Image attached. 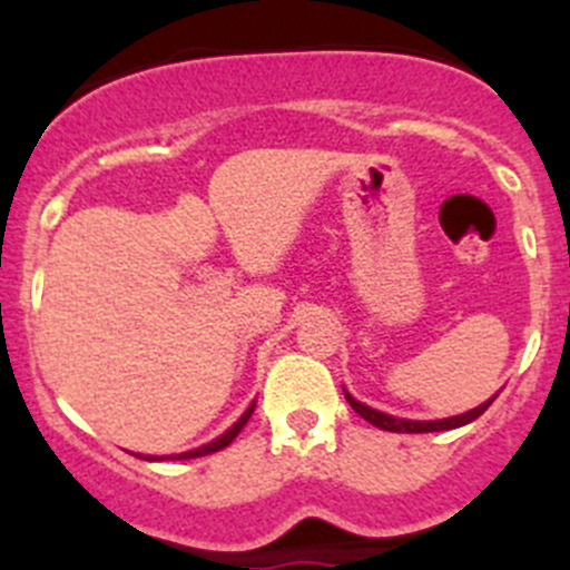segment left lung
<instances>
[{"mask_svg":"<svg viewBox=\"0 0 570 570\" xmlns=\"http://www.w3.org/2000/svg\"><path fill=\"white\" fill-rule=\"evenodd\" d=\"M344 396H347L350 407H353L355 413H358L361 419H366L370 424H375L377 430H389V433H441V430H455V428H463V424L474 422L476 416H482V413L488 411V405H491L493 400H497L499 392L491 396V400H485L482 405L471 407V411L465 413H458V416H446V419H430V422H419V419H400V416H392V413H383L377 411V407L366 405V402H358L353 394L344 389Z\"/></svg>","mask_w":570,"mask_h":570,"instance_id":"8db88e82","label":"left lung"}]
</instances>
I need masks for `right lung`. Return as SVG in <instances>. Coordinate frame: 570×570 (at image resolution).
<instances>
[{
    "label": "right lung",
    "instance_id": "obj_1",
    "mask_svg": "<svg viewBox=\"0 0 570 570\" xmlns=\"http://www.w3.org/2000/svg\"><path fill=\"white\" fill-rule=\"evenodd\" d=\"M253 407H256V400L250 402L248 405V411L243 413V416L237 419V422L232 424V428L226 430V433L223 435H217V439H212L209 444H200V446H195V450H187V452H178V455H140V452H137V458H142V461H189V458H204V455H212V452H220L223 446H228L232 444L234 439H237L239 435V430L245 428V424H248V419H250V413H253Z\"/></svg>",
    "mask_w": 570,
    "mask_h": 570
}]
</instances>
